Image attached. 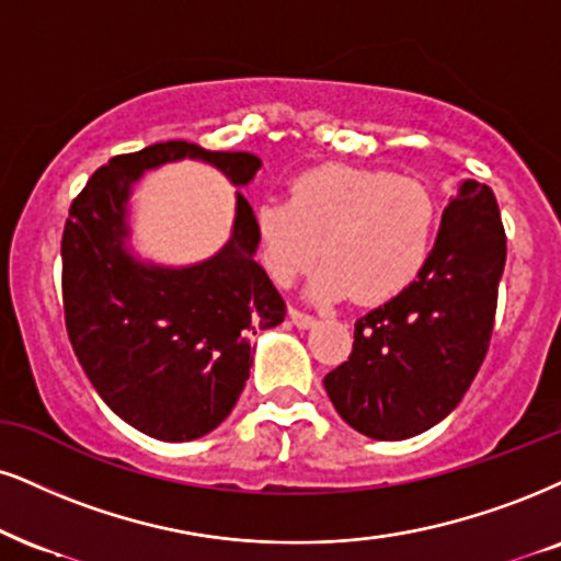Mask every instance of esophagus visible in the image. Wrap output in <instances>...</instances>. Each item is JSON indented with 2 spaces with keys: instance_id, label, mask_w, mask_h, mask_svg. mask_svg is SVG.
<instances>
[{
  "instance_id": "1",
  "label": "esophagus",
  "mask_w": 561,
  "mask_h": 561,
  "mask_svg": "<svg viewBox=\"0 0 561 561\" xmlns=\"http://www.w3.org/2000/svg\"><path fill=\"white\" fill-rule=\"evenodd\" d=\"M288 317H291L296 328H312V324L317 322V317H314V314L301 312V309H296V307H288Z\"/></svg>"
}]
</instances>
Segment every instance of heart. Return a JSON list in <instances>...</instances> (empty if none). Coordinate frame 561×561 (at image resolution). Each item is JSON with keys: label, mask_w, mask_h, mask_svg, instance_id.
Listing matches in <instances>:
<instances>
[{"label": "heart", "mask_w": 561, "mask_h": 561, "mask_svg": "<svg viewBox=\"0 0 561 561\" xmlns=\"http://www.w3.org/2000/svg\"><path fill=\"white\" fill-rule=\"evenodd\" d=\"M437 231V199L424 182L356 165H320L296 176L288 199L254 210L257 257L288 286L320 257L314 280L324 299L354 294L387 301L424 270Z\"/></svg>", "instance_id": "1"}]
</instances>
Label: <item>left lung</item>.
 <instances>
[{
  "mask_svg": "<svg viewBox=\"0 0 561 561\" xmlns=\"http://www.w3.org/2000/svg\"><path fill=\"white\" fill-rule=\"evenodd\" d=\"M504 257L494 192L468 179L442 213L419 278L356 322L348 362L324 377L345 424L392 442L455 411L492 343Z\"/></svg>",
  "mask_w": 561,
  "mask_h": 561,
  "instance_id": "left-lung-1",
  "label": "left lung"
}]
</instances>
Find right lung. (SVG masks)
Instances as JSON below:
<instances>
[{"instance_id":"add662e5","label":"right lung","mask_w":561,"mask_h":561,"mask_svg":"<svg viewBox=\"0 0 561 561\" xmlns=\"http://www.w3.org/2000/svg\"><path fill=\"white\" fill-rule=\"evenodd\" d=\"M199 158L233 184L257 174L252 153L184 140L148 145L101 165L69 205L61 233V301L75 356L116 416L163 442L197 439L244 390L252 335L286 317V301L252 260L254 213L237 195L233 237L203 265L145 267L124 252L129 186L145 169Z\"/></svg>"}]
</instances>
